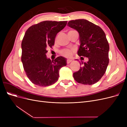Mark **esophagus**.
<instances>
[{"mask_svg":"<svg viewBox=\"0 0 127 127\" xmlns=\"http://www.w3.org/2000/svg\"><path fill=\"white\" fill-rule=\"evenodd\" d=\"M72 61V60H70V59H67V63L68 64H69L70 63H71Z\"/></svg>","mask_w":127,"mask_h":127,"instance_id":"1","label":"esophagus"}]
</instances>
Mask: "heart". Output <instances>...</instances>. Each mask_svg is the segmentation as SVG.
I'll return each instance as SVG.
<instances>
[{
  "label": "heart",
  "mask_w": 127,
  "mask_h": 127,
  "mask_svg": "<svg viewBox=\"0 0 127 127\" xmlns=\"http://www.w3.org/2000/svg\"><path fill=\"white\" fill-rule=\"evenodd\" d=\"M57 40V37H56L55 39V41L56 42ZM73 52H74V50H73L66 49L63 50L61 51V54L64 57L69 58L72 56Z\"/></svg>",
  "instance_id": "b5f03b06"
}]
</instances>
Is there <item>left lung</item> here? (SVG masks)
<instances>
[{
    "instance_id": "left-lung-1",
    "label": "left lung",
    "mask_w": 127,
    "mask_h": 127,
    "mask_svg": "<svg viewBox=\"0 0 127 127\" xmlns=\"http://www.w3.org/2000/svg\"><path fill=\"white\" fill-rule=\"evenodd\" d=\"M68 26L79 33L80 45L78 55L87 57L79 70L73 74L75 80L84 85L97 83L105 74L109 63V45L100 27L84 19L70 21Z\"/></svg>"
}]
</instances>
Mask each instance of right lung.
Wrapping results in <instances>:
<instances>
[{"label": "right lung", "mask_w": 127, "mask_h": 127, "mask_svg": "<svg viewBox=\"0 0 127 127\" xmlns=\"http://www.w3.org/2000/svg\"><path fill=\"white\" fill-rule=\"evenodd\" d=\"M67 21H45L33 25L26 31L22 42L21 60L29 79L35 85L48 86L59 78L61 67L67 65L63 57L54 60L47 58V48L55 44L57 33L62 30Z\"/></svg>", "instance_id": "right-lung-1"}]
</instances>
